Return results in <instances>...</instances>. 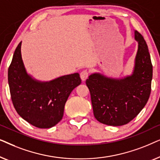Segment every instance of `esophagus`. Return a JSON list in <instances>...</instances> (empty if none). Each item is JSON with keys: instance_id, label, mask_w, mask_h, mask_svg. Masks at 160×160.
Returning a JSON list of instances; mask_svg holds the SVG:
<instances>
[{"instance_id": "obj_1", "label": "esophagus", "mask_w": 160, "mask_h": 160, "mask_svg": "<svg viewBox=\"0 0 160 160\" xmlns=\"http://www.w3.org/2000/svg\"><path fill=\"white\" fill-rule=\"evenodd\" d=\"M88 76H89V72L87 70H84V71H82L80 73V77L82 78V81L86 80L87 78H88Z\"/></svg>"}]
</instances>
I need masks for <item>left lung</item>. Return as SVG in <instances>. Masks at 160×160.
Listing matches in <instances>:
<instances>
[{"label":"left lung","mask_w":160,"mask_h":160,"mask_svg":"<svg viewBox=\"0 0 160 160\" xmlns=\"http://www.w3.org/2000/svg\"><path fill=\"white\" fill-rule=\"evenodd\" d=\"M135 38L138 49L132 75L116 79L93 73L86 81L94 116L100 123L111 126L129 123L149 98L153 75L150 54L146 41L137 30Z\"/></svg>","instance_id":"1"}]
</instances>
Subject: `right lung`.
<instances>
[{
	"mask_svg": "<svg viewBox=\"0 0 160 160\" xmlns=\"http://www.w3.org/2000/svg\"><path fill=\"white\" fill-rule=\"evenodd\" d=\"M22 41L15 49L8 70V82L15 110L38 128H50L62 119L72 90L82 83L76 73L41 82L28 75L21 55Z\"/></svg>",
	"mask_w": 160,
	"mask_h": 160,
	"instance_id": "obj_1",
	"label": "right lung"
}]
</instances>
